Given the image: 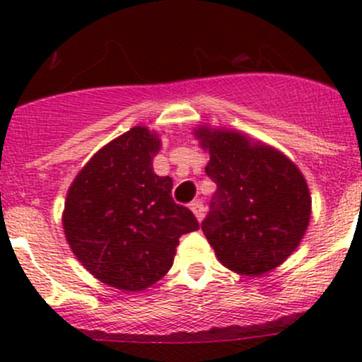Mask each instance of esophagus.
I'll list each match as a JSON object with an SVG mask.
<instances>
[{"instance_id":"1","label":"esophagus","mask_w":362,"mask_h":362,"mask_svg":"<svg viewBox=\"0 0 362 362\" xmlns=\"http://www.w3.org/2000/svg\"><path fill=\"white\" fill-rule=\"evenodd\" d=\"M191 210L192 214L196 215V218H198L199 222L203 221V215H204V204L203 202H199V199H196V202L191 203Z\"/></svg>"}]
</instances>
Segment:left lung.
Listing matches in <instances>:
<instances>
[{
  "label": "left lung",
  "mask_w": 362,
  "mask_h": 362,
  "mask_svg": "<svg viewBox=\"0 0 362 362\" xmlns=\"http://www.w3.org/2000/svg\"><path fill=\"white\" fill-rule=\"evenodd\" d=\"M194 136L210 154L204 171L217 184L202 222L208 243L231 272H272L308 228L312 196L305 177L286 154L240 131L199 126Z\"/></svg>",
  "instance_id": "left-lung-1"
}]
</instances>
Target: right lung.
Segmentation results:
<instances>
[{"mask_svg": "<svg viewBox=\"0 0 362 362\" xmlns=\"http://www.w3.org/2000/svg\"><path fill=\"white\" fill-rule=\"evenodd\" d=\"M160 138L134 126L101 147L69 185L63 210L68 245L107 286L138 293L170 272L182 235L198 231L171 198L173 180L154 173Z\"/></svg>", "mask_w": 362, "mask_h": 362, "instance_id": "right-lung-1", "label": "right lung"}]
</instances>
